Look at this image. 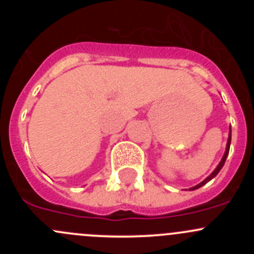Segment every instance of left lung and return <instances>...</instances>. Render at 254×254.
I'll return each instance as SVG.
<instances>
[{
    "instance_id": "8db88e82",
    "label": "left lung",
    "mask_w": 254,
    "mask_h": 254,
    "mask_svg": "<svg viewBox=\"0 0 254 254\" xmlns=\"http://www.w3.org/2000/svg\"><path fill=\"white\" fill-rule=\"evenodd\" d=\"M230 145H231V127H230V132H229V139H227V143H226V150H225V153H224V156H222V158H221V161H220V163H219V165H217V166H216V168H215V170L212 171V173H211V175H210L209 177H206V178L204 179L203 182H200V183H199V184H196V186H194V187H191V188H189V190H195V189L200 188V187H203L204 184H206L207 182H210V181H211V179L214 178V177H216L217 173H219L220 171H221V168L224 167V165H225V161H226V158H227V155H229V151H230Z\"/></svg>"
}]
</instances>
